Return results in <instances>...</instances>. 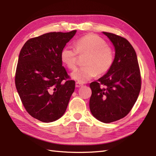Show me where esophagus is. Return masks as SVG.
<instances>
[{"label": "esophagus", "mask_w": 156, "mask_h": 156, "mask_svg": "<svg viewBox=\"0 0 156 156\" xmlns=\"http://www.w3.org/2000/svg\"><path fill=\"white\" fill-rule=\"evenodd\" d=\"M82 86H83V84L80 83V82H76V87L80 88V87H82Z\"/></svg>", "instance_id": "34e87169"}]
</instances>
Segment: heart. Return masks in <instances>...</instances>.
Instances as JSON below:
<instances>
[{"label":"heart","instance_id":"1","mask_svg":"<svg viewBox=\"0 0 156 156\" xmlns=\"http://www.w3.org/2000/svg\"><path fill=\"white\" fill-rule=\"evenodd\" d=\"M87 54L84 59L85 66L71 73V78L80 83L88 82L94 76L107 73L114 63V52L107 43L94 34H88L78 39L76 49L67 45L62 49L60 58L63 64L70 69H75L77 55Z\"/></svg>","mask_w":156,"mask_h":156}]
</instances>
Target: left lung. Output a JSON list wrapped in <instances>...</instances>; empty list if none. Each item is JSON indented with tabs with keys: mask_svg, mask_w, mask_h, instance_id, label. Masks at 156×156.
Segmentation results:
<instances>
[{
	"mask_svg": "<svg viewBox=\"0 0 156 156\" xmlns=\"http://www.w3.org/2000/svg\"><path fill=\"white\" fill-rule=\"evenodd\" d=\"M115 51L111 68L97 81L91 82L89 107L92 115L105 123L125 117L138 98L141 75L136 53L127 39L102 32Z\"/></svg>",
	"mask_w": 156,
	"mask_h": 156,
	"instance_id": "left-lung-1",
	"label": "left lung"
}]
</instances>
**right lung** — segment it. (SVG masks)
Here are the masks:
<instances>
[{
  "label": "right lung",
  "instance_id": "right-lung-1",
  "mask_svg": "<svg viewBox=\"0 0 156 156\" xmlns=\"http://www.w3.org/2000/svg\"><path fill=\"white\" fill-rule=\"evenodd\" d=\"M76 33H48L29 39L20 51L16 90L26 111L40 121L50 122L62 117L74 91L75 81L67 80L60 54Z\"/></svg>",
  "mask_w": 156,
  "mask_h": 156
}]
</instances>
